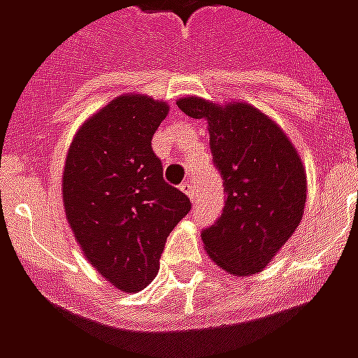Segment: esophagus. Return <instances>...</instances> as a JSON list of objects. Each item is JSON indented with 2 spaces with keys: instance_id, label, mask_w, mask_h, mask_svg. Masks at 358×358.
Here are the masks:
<instances>
[{
  "instance_id": "34e87169",
  "label": "esophagus",
  "mask_w": 358,
  "mask_h": 358,
  "mask_svg": "<svg viewBox=\"0 0 358 358\" xmlns=\"http://www.w3.org/2000/svg\"><path fill=\"white\" fill-rule=\"evenodd\" d=\"M180 187H182V192H184V194H186L187 197L192 199V201H195V199H197V197H195V187L192 182H184V184H182Z\"/></svg>"
}]
</instances>
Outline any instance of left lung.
I'll return each mask as SVG.
<instances>
[{"instance_id": "left-lung-1", "label": "left lung", "mask_w": 358, "mask_h": 358, "mask_svg": "<svg viewBox=\"0 0 358 358\" xmlns=\"http://www.w3.org/2000/svg\"><path fill=\"white\" fill-rule=\"evenodd\" d=\"M209 120L213 163L222 176V215L201 232L209 257L236 276L263 270L292 238L307 201V174L297 151L251 105L218 107L199 97L176 103Z\"/></svg>"}]
</instances>
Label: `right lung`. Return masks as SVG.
I'll use <instances>...</instances> for the list:
<instances>
[{
	"label": "right lung",
	"instance_id": "add662e5",
	"mask_svg": "<svg viewBox=\"0 0 358 358\" xmlns=\"http://www.w3.org/2000/svg\"><path fill=\"white\" fill-rule=\"evenodd\" d=\"M169 105L122 95L82 126L66 155L63 201L84 255L122 292L157 276L172 228L192 203L166 184L151 148Z\"/></svg>",
	"mask_w": 358,
	"mask_h": 358
}]
</instances>
